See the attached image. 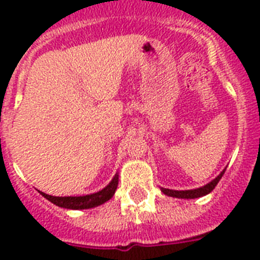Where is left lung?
Listing matches in <instances>:
<instances>
[{
  "mask_svg": "<svg viewBox=\"0 0 260 260\" xmlns=\"http://www.w3.org/2000/svg\"><path fill=\"white\" fill-rule=\"evenodd\" d=\"M225 170H222L221 173L218 174L217 177L214 178L213 181L209 182L208 185L202 186V187H198V189H193V190H170V189H165V187H160L163 193L169 196V197H175V198H198L202 197V196H206V194H209L212 190L216 187V185L218 183V181L221 179V177L224 175Z\"/></svg>",
  "mask_w": 260,
  "mask_h": 260,
  "instance_id": "obj_1",
  "label": "left lung"
}]
</instances>
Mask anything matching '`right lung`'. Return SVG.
I'll return each mask as SVG.
<instances>
[{"mask_svg": "<svg viewBox=\"0 0 260 260\" xmlns=\"http://www.w3.org/2000/svg\"><path fill=\"white\" fill-rule=\"evenodd\" d=\"M118 185V175L116 174L110 183L102 190L97 193L87 194V196H79V197H55V196H48V194L40 191L43 197L47 198L48 201L55 204L56 206L60 208H66V209H90L94 206L102 205L104 202L109 201L110 198L113 197L114 191L117 189Z\"/></svg>", "mask_w": 260, "mask_h": 260, "instance_id": "1", "label": "right lung"}]
</instances>
